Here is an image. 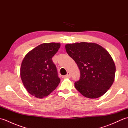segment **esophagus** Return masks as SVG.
I'll return each instance as SVG.
<instances>
[{
  "instance_id": "esophagus-1",
  "label": "esophagus",
  "mask_w": 128,
  "mask_h": 128,
  "mask_svg": "<svg viewBox=\"0 0 128 128\" xmlns=\"http://www.w3.org/2000/svg\"><path fill=\"white\" fill-rule=\"evenodd\" d=\"M66 77L68 78H70V77H71V75H70V74L69 72H67V74L66 75Z\"/></svg>"
}]
</instances>
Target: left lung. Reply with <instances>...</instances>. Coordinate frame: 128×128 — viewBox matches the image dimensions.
<instances>
[{"mask_svg":"<svg viewBox=\"0 0 128 128\" xmlns=\"http://www.w3.org/2000/svg\"><path fill=\"white\" fill-rule=\"evenodd\" d=\"M66 50L80 71L76 89L90 98L104 94L112 85L116 74L115 64L107 50L96 43L84 42L67 44Z\"/></svg>","mask_w":128,"mask_h":128,"instance_id":"left-lung-1","label":"left lung"}]
</instances>
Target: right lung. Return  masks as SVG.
<instances>
[{"label":"right lung","instance_id":"right-lung-1","mask_svg":"<svg viewBox=\"0 0 128 128\" xmlns=\"http://www.w3.org/2000/svg\"><path fill=\"white\" fill-rule=\"evenodd\" d=\"M60 47L59 43H43L30 51L24 57L20 76L26 90L39 98L48 96L60 81L52 61Z\"/></svg>","mask_w":128,"mask_h":128}]
</instances>
